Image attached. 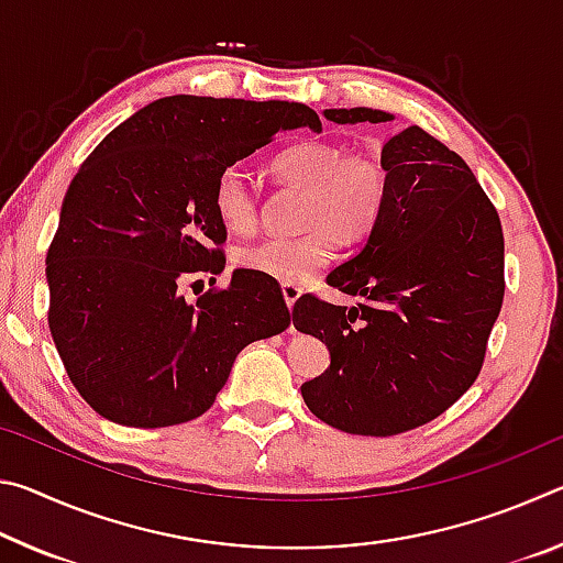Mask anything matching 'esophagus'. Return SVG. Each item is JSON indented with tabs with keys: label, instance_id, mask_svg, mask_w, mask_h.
Here are the masks:
<instances>
[{
	"label": "esophagus",
	"instance_id": "obj_1",
	"mask_svg": "<svg viewBox=\"0 0 563 563\" xmlns=\"http://www.w3.org/2000/svg\"><path fill=\"white\" fill-rule=\"evenodd\" d=\"M280 290H283V298H285V305H288V308H292V305L298 302V298L302 295L300 285H292V283H283Z\"/></svg>",
	"mask_w": 563,
	"mask_h": 563
}]
</instances>
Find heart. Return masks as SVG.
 Instances as JSON below:
<instances>
[{
	"label": "heart",
	"instance_id": "1",
	"mask_svg": "<svg viewBox=\"0 0 563 563\" xmlns=\"http://www.w3.org/2000/svg\"><path fill=\"white\" fill-rule=\"evenodd\" d=\"M283 184L305 190L298 235H271L241 245L233 263L283 283H305L332 261L338 241L357 243L383 213L389 178L383 161L367 151H345L332 141H305L271 161ZM213 211L228 231L247 233L258 223V198L241 166H225L213 186Z\"/></svg>",
	"mask_w": 563,
	"mask_h": 563
}]
</instances>
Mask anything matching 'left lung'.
I'll return each instance as SVG.
<instances>
[{
  "label": "left lung",
  "instance_id": "obj_1",
  "mask_svg": "<svg viewBox=\"0 0 563 563\" xmlns=\"http://www.w3.org/2000/svg\"><path fill=\"white\" fill-rule=\"evenodd\" d=\"M335 123L389 121L377 109H325ZM389 190L357 255L328 275L357 308L308 292L295 330L322 340L330 367L300 387L335 430L393 437L432 422L479 377L504 300V233L462 156L419 126L383 148Z\"/></svg>",
  "mask_w": 563,
  "mask_h": 563
}]
</instances>
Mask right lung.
<instances>
[{
    "label": "right lung",
    "mask_w": 563,
    "mask_h": 563,
    "mask_svg": "<svg viewBox=\"0 0 563 563\" xmlns=\"http://www.w3.org/2000/svg\"><path fill=\"white\" fill-rule=\"evenodd\" d=\"M298 126L322 123L305 103L180 93L119 123L76 170L46 253L49 330L93 412L141 430L190 422L238 352L290 325L268 275L235 271L196 302L180 285L225 268L218 174Z\"/></svg>",
    "instance_id": "obj_1"
}]
</instances>
